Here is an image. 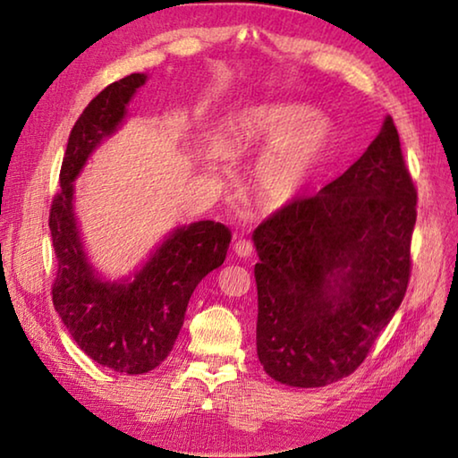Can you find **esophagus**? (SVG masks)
<instances>
[{
  "instance_id": "esophagus-1",
  "label": "esophagus",
  "mask_w": 458,
  "mask_h": 458,
  "mask_svg": "<svg viewBox=\"0 0 458 458\" xmlns=\"http://www.w3.org/2000/svg\"><path fill=\"white\" fill-rule=\"evenodd\" d=\"M234 252L238 254V257H242V259H248V257H250V254L254 252V244H252V240H248V238H240L238 242L234 244Z\"/></svg>"
}]
</instances>
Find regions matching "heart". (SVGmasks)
<instances>
[{
	"mask_svg": "<svg viewBox=\"0 0 458 458\" xmlns=\"http://www.w3.org/2000/svg\"><path fill=\"white\" fill-rule=\"evenodd\" d=\"M331 129L315 119V111L303 105H270L254 108L236 123L230 145L236 149L265 147L273 149L257 167V188L270 206H283L303 190L327 153ZM224 157L222 147L208 151V165L216 167Z\"/></svg>",
	"mask_w": 458,
	"mask_h": 458,
	"instance_id": "heart-1",
	"label": "heart"
}]
</instances>
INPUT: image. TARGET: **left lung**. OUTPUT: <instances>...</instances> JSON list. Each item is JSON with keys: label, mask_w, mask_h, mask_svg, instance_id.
<instances>
[{"label": "left lung", "mask_w": 458, "mask_h": 458, "mask_svg": "<svg viewBox=\"0 0 458 458\" xmlns=\"http://www.w3.org/2000/svg\"><path fill=\"white\" fill-rule=\"evenodd\" d=\"M416 201L387 117L344 175L254 230L257 352L270 377L321 387L361 366L408 289Z\"/></svg>", "instance_id": "1"}]
</instances>
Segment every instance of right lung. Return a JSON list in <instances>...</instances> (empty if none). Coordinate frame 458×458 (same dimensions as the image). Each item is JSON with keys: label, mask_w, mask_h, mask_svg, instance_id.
I'll use <instances>...</instances> for the list:
<instances>
[{"label": "right lung", "mask_w": 458, "mask_h": 458, "mask_svg": "<svg viewBox=\"0 0 458 458\" xmlns=\"http://www.w3.org/2000/svg\"><path fill=\"white\" fill-rule=\"evenodd\" d=\"M145 81V74H129L108 84L84 108L68 137L60 191L48 220L58 260L52 303L81 350L121 374H145L167 358L193 289L222 265L232 240L230 230L212 220L177 228L129 283L100 281L84 257L72 212V182L95 147L117 131L127 103Z\"/></svg>", "instance_id": "add662e5"}]
</instances>
